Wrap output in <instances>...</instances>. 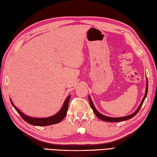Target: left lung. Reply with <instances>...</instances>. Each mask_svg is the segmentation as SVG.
I'll return each instance as SVG.
<instances>
[{
  "mask_svg": "<svg viewBox=\"0 0 157 157\" xmlns=\"http://www.w3.org/2000/svg\"><path fill=\"white\" fill-rule=\"evenodd\" d=\"M147 89H148V82H147V79L146 78V92H145V95L143 98L142 100H141V102L140 103V106H138V108L136 109V111L134 112V113H132L131 115H126V116H124V117H109V116H106V115H103L102 113H100V112L96 110V109L95 107V106H94V103L92 102V100H91V97L89 96V100H90V104L91 105V109H93V111L94 113H95V115L96 116L99 118V119L102 120L103 121H105V122H122V121H124L126 120H129V119H131L132 117H133L135 115H136L139 111L140 110V109L141 107V106H142L143 103L144 102V100L146 99V96H147Z\"/></svg>",
  "mask_w": 157,
  "mask_h": 157,
  "instance_id": "left-lung-1",
  "label": "left lung"
}]
</instances>
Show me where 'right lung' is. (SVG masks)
<instances>
[{
    "instance_id": "obj_1",
    "label": "right lung",
    "mask_w": 157,
    "mask_h": 157,
    "mask_svg": "<svg viewBox=\"0 0 157 157\" xmlns=\"http://www.w3.org/2000/svg\"><path fill=\"white\" fill-rule=\"evenodd\" d=\"M70 95H69L66 98L63 102V105L62 106L61 109L57 113L54 115L48 117H42V118H38V117H29L28 115H25L22 111H20L18 109H17L12 102V100L10 99V101L11 105H13V107L16 109V111L20 114V116L22 117V119L29 124L31 125L34 126H49L52 124H55L59 123L61 121L66 117L67 109H68V103L70 98Z\"/></svg>"
}]
</instances>
